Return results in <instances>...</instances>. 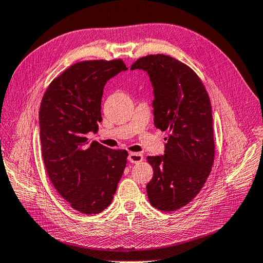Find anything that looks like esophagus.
<instances>
[{
    "label": "esophagus",
    "instance_id": "34e87169",
    "mask_svg": "<svg viewBox=\"0 0 263 263\" xmlns=\"http://www.w3.org/2000/svg\"><path fill=\"white\" fill-rule=\"evenodd\" d=\"M127 159H128V162H130V163L137 164V163H140V162L143 161V155L140 153H130V154H128Z\"/></svg>",
    "mask_w": 263,
    "mask_h": 263
}]
</instances>
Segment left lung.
<instances>
[{"label": "left lung", "mask_w": 263, "mask_h": 263, "mask_svg": "<svg viewBox=\"0 0 263 263\" xmlns=\"http://www.w3.org/2000/svg\"><path fill=\"white\" fill-rule=\"evenodd\" d=\"M131 69L148 73L154 87V124L167 131L165 154L148 156L154 170L148 199L161 211H176L203 188L214 162L213 117L208 91L186 64L165 54L139 58Z\"/></svg>", "instance_id": "8db88e82"}]
</instances>
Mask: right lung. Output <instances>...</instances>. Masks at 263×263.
I'll use <instances>...</instances> for the list:
<instances>
[{
  "instance_id": "obj_1",
  "label": "right lung",
  "mask_w": 263,
  "mask_h": 263,
  "mask_svg": "<svg viewBox=\"0 0 263 263\" xmlns=\"http://www.w3.org/2000/svg\"><path fill=\"white\" fill-rule=\"evenodd\" d=\"M122 59L85 60L51 82L40 107V139L48 176L60 196L84 214L109 206L127 152L89 142L98 131L107 81L126 70Z\"/></svg>"
}]
</instances>
